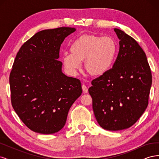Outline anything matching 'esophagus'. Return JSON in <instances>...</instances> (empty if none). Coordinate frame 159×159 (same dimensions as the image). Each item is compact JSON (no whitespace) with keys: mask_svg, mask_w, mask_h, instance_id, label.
I'll return each mask as SVG.
<instances>
[{"mask_svg":"<svg viewBox=\"0 0 159 159\" xmlns=\"http://www.w3.org/2000/svg\"><path fill=\"white\" fill-rule=\"evenodd\" d=\"M81 87H82V89H83V91L84 93H88V88H87V86H86L85 85H82V86H81Z\"/></svg>","mask_w":159,"mask_h":159,"instance_id":"34e87169","label":"esophagus"}]
</instances>
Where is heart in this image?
I'll use <instances>...</instances> for the list:
<instances>
[{"label":"heart","mask_w":159,"mask_h":159,"mask_svg":"<svg viewBox=\"0 0 159 159\" xmlns=\"http://www.w3.org/2000/svg\"><path fill=\"white\" fill-rule=\"evenodd\" d=\"M71 53L65 52L62 63L69 74L75 75L84 61L85 70L92 75H102L113 65L117 51V42L110 36L82 35L70 47Z\"/></svg>","instance_id":"heart-1"}]
</instances>
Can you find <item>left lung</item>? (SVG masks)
Returning <instances> with one entry per match:
<instances>
[{
	"mask_svg": "<svg viewBox=\"0 0 159 159\" xmlns=\"http://www.w3.org/2000/svg\"><path fill=\"white\" fill-rule=\"evenodd\" d=\"M114 31L120 40L117 59L88 89L95 119L108 131L125 129L137 121L147 107L152 84L145 52L131 36L117 28Z\"/></svg>",
	"mask_w": 159,
	"mask_h": 159,
	"instance_id": "8db88e82",
	"label": "left lung"
}]
</instances>
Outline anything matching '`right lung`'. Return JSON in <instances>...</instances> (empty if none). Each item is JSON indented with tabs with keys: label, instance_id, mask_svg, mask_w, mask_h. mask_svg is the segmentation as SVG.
I'll use <instances>...</instances> for the list:
<instances>
[{
	"label": "right lung",
	"instance_id": "add662e5",
	"mask_svg": "<svg viewBox=\"0 0 159 159\" xmlns=\"http://www.w3.org/2000/svg\"><path fill=\"white\" fill-rule=\"evenodd\" d=\"M75 28L60 27L35 34L18 52L9 82L11 103L32 131L58 132L65 125L71 106L82 93L80 80L61 71V44Z\"/></svg>",
	"mask_w": 159,
	"mask_h": 159
}]
</instances>
